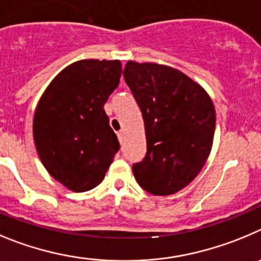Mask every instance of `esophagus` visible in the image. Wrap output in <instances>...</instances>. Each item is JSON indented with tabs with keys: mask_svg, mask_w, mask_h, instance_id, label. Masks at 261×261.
<instances>
[{
	"mask_svg": "<svg viewBox=\"0 0 261 261\" xmlns=\"http://www.w3.org/2000/svg\"><path fill=\"white\" fill-rule=\"evenodd\" d=\"M117 136H118L119 143L123 144V142H125V134H123V131H118V133H117Z\"/></svg>",
	"mask_w": 261,
	"mask_h": 261,
	"instance_id": "esophagus-1",
	"label": "esophagus"
}]
</instances>
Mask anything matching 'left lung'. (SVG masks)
<instances>
[{"label": "left lung", "instance_id": "left-lung-1", "mask_svg": "<svg viewBox=\"0 0 261 261\" xmlns=\"http://www.w3.org/2000/svg\"><path fill=\"white\" fill-rule=\"evenodd\" d=\"M123 76L144 119L147 153L134 164L140 187L166 196L200 173L210 156L216 110L203 87L174 67L128 61Z\"/></svg>", "mask_w": 261, "mask_h": 261}]
</instances>
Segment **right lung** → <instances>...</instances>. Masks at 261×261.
<instances>
[{
	"label": "right lung",
	"instance_id": "right-lung-1",
	"mask_svg": "<svg viewBox=\"0 0 261 261\" xmlns=\"http://www.w3.org/2000/svg\"><path fill=\"white\" fill-rule=\"evenodd\" d=\"M121 61L81 60L62 70L37 102L34 142L49 174L75 192L102 182L119 149L104 104L119 84Z\"/></svg>",
	"mask_w": 261,
	"mask_h": 261
}]
</instances>
